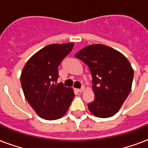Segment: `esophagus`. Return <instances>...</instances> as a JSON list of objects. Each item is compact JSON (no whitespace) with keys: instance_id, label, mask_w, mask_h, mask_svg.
Returning <instances> with one entry per match:
<instances>
[{"instance_id":"34e87169","label":"esophagus","mask_w":148,"mask_h":148,"mask_svg":"<svg viewBox=\"0 0 148 148\" xmlns=\"http://www.w3.org/2000/svg\"><path fill=\"white\" fill-rule=\"evenodd\" d=\"M84 90V87H82V88H80V89H77V91L79 93H81V92H83Z\"/></svg>"}]
</instances>
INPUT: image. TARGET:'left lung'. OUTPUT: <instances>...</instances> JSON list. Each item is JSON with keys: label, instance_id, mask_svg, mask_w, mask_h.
<instances>
[{"label": "left lung", "instance_id": "1", "mask_svg": "<svg viewBox=\"0 0 148 148\" xmlns=\"http://www.w3.org/2000/svg\"><path fill=\"white\" fill-rule=\"evenodd\" d=\"M90 70L95 100L88 109L98 117H112L131 90L134 71L121 53L103 45H89L75 54Z\"/></svg>", "mask_w": 148, "mask_h": 148}]
</instances>
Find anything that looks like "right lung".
<instances>
[{
    "label": "right lung",
    "mask_w": 148,
    "mask_h": 148,
    "mask_svg": "<svg viewBox=\"0 0 148 148\" xmlns=\"http://www.w3.org/2000/svg\"><path fill=\"white\" fill-rule=\"evenodd\" d=\"M74 44L50 45L37 52L22 71L24 97L38 115L56 120L65 114L74 97L71 88L58 84V66L72 51Z\"/></svg>",
    "instance_id": "add662e5"
}]
</instances>
